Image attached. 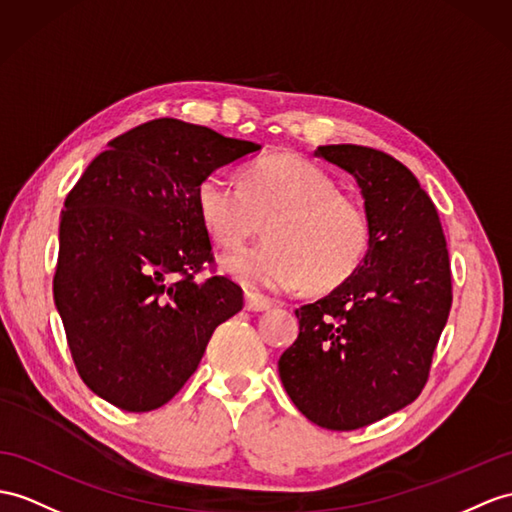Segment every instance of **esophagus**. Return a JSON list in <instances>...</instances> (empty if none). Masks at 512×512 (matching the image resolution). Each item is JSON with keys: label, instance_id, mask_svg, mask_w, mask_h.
<instances>
[{"label": "esophagus", "instance_id": "34e87169", "mask_svg": "<svg viewBox=\"0 0 512 512\" xmlns=\"http://www.w3.org/2000/svg\"><path fill=\"white\" fill-rule=\"evenodd\" d=\"M271 306H273V302L269 297L245 291V308L249 310V313H263V310H269Z\"/></svg>", "mask_w": 512, "mask_h": 512}]
</instances>
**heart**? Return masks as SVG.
<instances>
[{
	"label": "heart",
	"instance_id": "1",
	"mask_svg": "<svg viewBox=\"0 0 512 512\" xmlns=\"http://www.w3.org/2000/svg\"><path fill=\"white\" fill-rule=\"evenodd\" d=\"M199 219L223 247H236L267 221L269 241L221 258L234 280L254 289L326 293L354 276L369 247V219L354 195L293 154L254 160L241 184L208 173L197 184Z\"/></svg>",
	"mask_w": 512,
	"mask_h": 512
}]
</instances>
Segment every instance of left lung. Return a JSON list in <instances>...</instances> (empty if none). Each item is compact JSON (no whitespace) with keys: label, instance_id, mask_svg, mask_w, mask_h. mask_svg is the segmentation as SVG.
I'll list each match as a JSON object with an SVG mask.
<instances>
[{"label":"left lung","instance_id":"left-lung-1","mask_svg":"<svg viewBox=\"0 0 512 512\" xmlns=\"http://www.w3.org/2000/svg\"><path fill=\"white\" fill-rule=\"evenodd\" d=\"M315 156L356 178L369 247L354 276L295 310L299 334L278 360L299 413L321 428L358 430L415 402L452 308L439 213L400 160L363 145Z\"/></svg>","mask_w":512,"mask_h":512}]
</instances>
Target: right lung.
I'll return each mask as SVG.
<instances>
[{
    "label": "right lung",
    "mask_w": 512,
    "mask_h": 512,
    "mask_svg": "<svg viewBox=\"0 0 512 512\" xmlns=\"http://www.w3.org/2000/svg\"><path fill=\"white\" fill-rule=\"evenodd\" d=\"M206 126L154 119L108 143L65 199L54 302L80 378L128 413L167 404L219 323L243 308L213 263L195 191L208 173L258 152Z\"/></svg>",
    "instance_id": "add662e5"
}]
</instances>
